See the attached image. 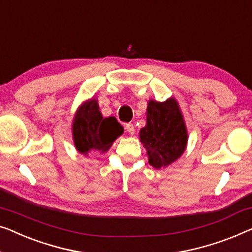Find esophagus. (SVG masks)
<instances>
[{
	"mask_svg": "<svg viewBox=\"0 0 252 252\" xmlns=\"http://www.w3.org/2000/svg\"><path fill=\"white\" fill-rule=\"evenodd\" d=\"M125 129L127 130V132H128L129 135H134V133H135V127H134L133 124H126Z\"/></svg>",
	"mask_w": 252,
	"mask_h": 252,
	"instance_id": "obj_1",
	"label": "esophagus"
}]
</instances>
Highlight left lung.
<instances>
[{
  "label": "left lung",
  "instance_id": "obj_1",
  "mask_svg": "<svg viewBox=\"0 0 252 252\" xmlns=\"http://www.w3.org/2000/svg\"><path fill=\"white\" fill-rule=\"evenodd\" d=\"M140 140L147 149L149 163L157 169L169 166L183 155L188 130L176 100L149 101L147 125L140 130Z\"/></svg>",
  "mask_w": 252,
  "mask_h": 252
}]
</instances>
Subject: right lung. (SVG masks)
<instances>
[{
	"instance_id": "1",
	"label": "right lung",
	"mask_w": 252,
	"mask_h": 252,
	"mask_svg": "<svg viewBox=\"0 0 252 252\" xmlns=\"http://www.w3.org/2000/svg\"><path fill=\"white\" fill-rule=\"evenodd\" d=\"M123 133V126L115 117L103 118L95 99L84 102L72 123L75 147L83 155L91 151L107 152Z\"/></svg>"
}]
</instances>
